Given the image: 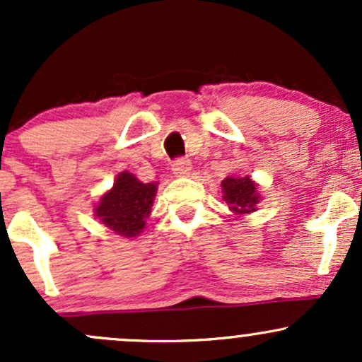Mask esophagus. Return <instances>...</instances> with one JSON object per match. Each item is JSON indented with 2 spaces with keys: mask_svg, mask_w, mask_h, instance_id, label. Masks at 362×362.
<instances>
[{
  "mask_svg": "<svg viewBox=\"0 0 362 362\" xmlns=\"http://www.w3.org/2000/svg\"><path fill=\"white\" fill-rule=\"evenodd\" d=\"M172 167H173V172H175L177 175H187V173L190 172V168H192V165H190V161L187 160V158L180 156L173 161Z\"/></svg>",
  "mask_w": 362,
  "mask_h": 362,
  "instance_id": "esophagus-1",
  "label": "esophagus"
}]
</instances>
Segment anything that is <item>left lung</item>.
I'll return each mask as SVG.
<instances>
[{"instance_id":"obj_1","label":"left lung","mask_w":362,"mask_h":362,"mask_svg":"<svg viewBox=\"0 0 362 362\" xmlns=\"http://www.w3.org/2000/svg\"><path fill=\"white\" fill-rule=\"evenodd\" d=\"M224 202L233 209L235 213H252L255 211V204L259 202L257 195V185L253 184L250 177L233 178L228 177L223 180Z\"/></svg>"}]
</instances>
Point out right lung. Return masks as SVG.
<instances>
[{
	"label": "right lung",
	"instance_id": "1",
	"mask_svg": "<svg viewBox=\"0 0 362 362\" xmlns=\"http://www.w3.org/2000/svg\"><path fill=\"white\" fill-rule=\"evenodd\" d=\"M155 192V184H143L131 173L122 172L115 180L114 189L103 195L95 213L112 231L132 238L144 228V219L151 213Z\"/></svg>",
	"mask_w": 362,
	"mask_h": 362
}]
</instances>
